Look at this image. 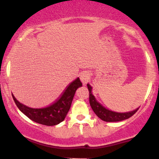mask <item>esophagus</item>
<instances>
[{
	"instance_id": "obj_1",
	"label": "esophagus",
	"mask_w": 159,
	"mask_h": 159,
	"mask_svg": "<svg viewBox=\"0 0 159 159\" xmlns=\"http://www.w3.org/2000/svg\"><path fill=\"white\" fill-rule=\"evenodd\" d=\"M80 79H81V81H82V83L84 84H87L88 82H89V79H90V74L89 72L88 71H82L81 73H80Z\"/></svg>"
}]
</instances>
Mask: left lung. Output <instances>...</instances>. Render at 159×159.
<instances>
[{"instance_id": "8db88e82", "label": "left lung", "mask_w": 159, "mask_h": 159, "mask_svg": "<svg viewBox=\"0 0 159 159\" xmlns=\"http://www.w3.org/2000/svg\"><path fill=\"white\" fill-rule=\"evenodd\" d=\"M88 89H89V102L90 105H91V108L94 111V113L96 114L99 118H101L103 121H107V122H114V121H123V120L128 119V118H131L133 115L135 114V112L139 110L137 109L132 111L130 112H126V113H118V112L111 111L106 109L104 108L101 104L96 101L95 98L93 95L91 93V87L89 84H87Z\"/></svg>"}]
</instances>
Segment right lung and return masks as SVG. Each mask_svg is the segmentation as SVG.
Masks as SVG:
<instances>
[{
  "mask_svg": "<svg viewBox=\"0 0 159 159\" xmlns=\"http://www.w3.org/2000/svg\"><path fill=\"white\" fill-rule=\"evenodd\" d=\"M81 86H82V83L78 78L67 87L55 102L43 108H29L20 103L14 95L12 96L17 108L30 120L44 125L53 126L65 120L71 105L75 91Z\"/></svg>",
  "mask_w": 159,
  "mask_h": 159,
  "instance_id": "right-lung-1",
  "label": "right lung"
}]
</instances>
